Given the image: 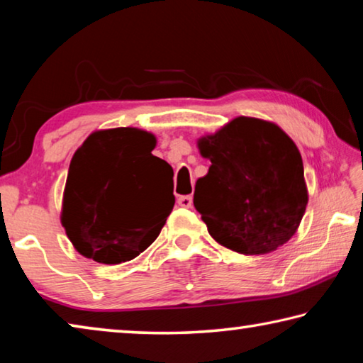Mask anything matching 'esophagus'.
I'll return each mask as SVG.
<instances>
[{"mask_svg":"<svg viewBox=\"0 0 363 363\" xmlns=\"http://www.w3.org/2000/svg\"><path fill=\"white\" fill-rule=\"evenodd\" d=\"M192 195H181L179 199H177V205L182 208H192Z\"/></svg>","mask_w":363,"mask_h":363,"instance_id":"obj_1","label":"esophagus"}]
</instances>
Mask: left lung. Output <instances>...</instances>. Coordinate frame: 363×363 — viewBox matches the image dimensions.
I'll return each instance as SVG.
<instances>
[{
  "label": "left lung",
  "mask_w": 363,
  "mask_h": 363,
  "mask_svg": "<svg viewBox=\"0 0 363 363\" xmlns=\"http://www.w3.org/2000/svg\"><path fill=\"white\" fill-rule=\"evenodd\" d=\"M210 160L194 205L210 235L242 255H267L296 233L307 206L303 158L272 121L237 116L196 140Z\"/></svg>",
  "instance_id": "obj_1"
}]
</instances>
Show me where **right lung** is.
I'll return each mask as SVG.
<instances>
[{
	"instance_id": "obj_1",
	"label": "right lung",
	"mask_w": 363,
	"mask_h": 363,
	"mask_svg": "<svg viewBox=\"0 0 363 363\" xmlns=\"http://www.w3.org/2000/svg\"><path fill=\"white\" fill-rule=\"evenodd\" d=\"M157 139L138 128L89 134L73 155L67 176L62 223L79 255L121 264L155 242L174 206L163 199L173 168L152 155Z\"/></svg>"
}]
</instances>
